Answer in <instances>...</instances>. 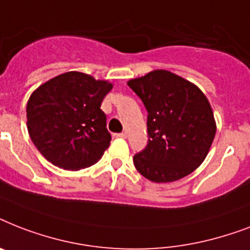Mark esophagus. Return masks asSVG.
I'll use <instances>...</instances> for the list:
<instances>
[{
    "instance_id": "34e87169",
    "label": "esophagus",
    "mask_w": 250,
    "mask_h": 250,
    "mask_svg": "<svg viewBox=\"0 0 250 250\" xmlns=\"http://www.w3.org/2000/svg\"><path fill=\"white\" fill-rule=\"evenodd\" d=\"M125 132H121V133H115V137H121V139H125Z\"/></svg>"
}]
</instances>
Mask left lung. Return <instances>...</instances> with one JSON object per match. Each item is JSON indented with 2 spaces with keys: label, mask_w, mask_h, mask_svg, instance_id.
Returning <instances> with one entry per match:
<instances>
[{
  "label": "left lung",
  "mask_w": 250,
  "mask_h": 250,
  "mask_svg": "<svg viewBox=\"0 0 250 250\" xmlns=\"http://www.w3.org/2000/svg\"><path fill=\"white\" fill-rule=\"evenodd\" d=\"M148 111V144L133 156L143 176L175 182L194 171L215 136L213 110L194 84L166 70L128 82Z\"/></svg>",
  "instance_id": "left-lung-1"
}]
</instances>
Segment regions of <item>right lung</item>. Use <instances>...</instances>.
I'll list each match as a JSON object with an SVG mask.
<instances>
[{"label":"right lung","mask_w":250,"mask_h":250,"mask_svg":"<svg viewBox=\"0 0 250 250\" xmlns=\"http://www.w3.org/2000/svg\"><path fill=\"white\" fill-rule=\"evenodd\" d=\"M113 85L70 71L39 86L27 104V127L37 150L60 168L96 164L109 148L102 100Z\"/></svg>","instance_id":"add662e5"}]
</instances>
